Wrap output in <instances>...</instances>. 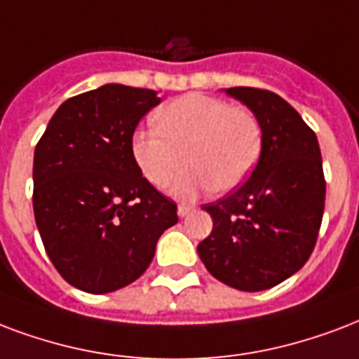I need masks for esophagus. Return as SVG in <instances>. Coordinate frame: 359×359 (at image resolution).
<instances>
[{
  "instance_id": "esophagus-1",
  "label": "esophagus",
  "mask_w": 359,
  "mask_h": 359,
  "mask_svg": "<svg viewBox=\"0 0 359 359\" xmlns=\"http://www.w3.org/2000/svg\"><path fill=\"white\" fill-rule=\"evenodd\" d=\"M191 209H194V207H191V205H179V209H177V215L180 216V218H184V216H188L191 212Z\"/></svg>"
}]
</instances>
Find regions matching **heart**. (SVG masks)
<instances>
[{"label": "heart", "instance_id": "1", "mask_svg": "<svg viewBox=\"0 0 359 359\" xmlns=\"http://www.w3.org/2000/svg\"><path fill=\"white\" fill-rule=\"evenodd\" d=\"M155 128H141L131 137V156L150 184L190 199L199 191L218 194L245 182L262 154V126L248 109L220 97L186 94L154 114Z\"/></svg>", "mask_w": 359, "mask_h": 359}]
</instances>
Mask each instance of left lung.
<instances>
[{
  "mask_svg": "<svg viewBox=\"0 0 359 359\" xmlns=\"http://www.w3.org/2000/svg\"><path fill=\"white\" fill-rule=\"evenodd\" d=\"M262 126V154L246 182L203 205L212 231L198 245L207 271L243 292L277 286L307 264L324 216L318 139L288 101L269 90L235 86Z\"/></svg>",
  "mask_w": 359,
  "mask_h": 359,
  "instance_id": "1",
  "label": "left lung"
}]
</instances>
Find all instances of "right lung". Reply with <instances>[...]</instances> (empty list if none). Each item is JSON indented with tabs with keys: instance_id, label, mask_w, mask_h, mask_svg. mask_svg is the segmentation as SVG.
Wrapping results in <instances>:
<instances>
[{
	"instance_id": "right-lung-1",
	"label": "right lung",
	"mask_w": 359,
	"mask_h": 359,
	"mask_svg": "<svg viewBox=\"0 0 359 359\" xmlns=\"http://www.w3.org/2000/svg\"><path fill=\"white\" fill-rule=\"evenodd\" d=\"M154 90L105 84L58 107L34 154V215L48 258L88 294L143 275L156 243L179 222L177 203L144 179L131 156Z\"/></svg>"
}]
</instances>
